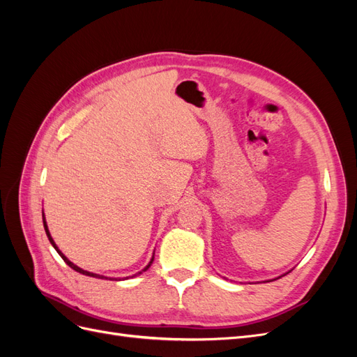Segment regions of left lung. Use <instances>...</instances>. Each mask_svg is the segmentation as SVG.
Returning a JSON list of instances; mask_svg holds the SVG:
<instances>
[{"label": "left lung", "mask_w": 357, "mask_h": 357, "mask_svg": "<svg viewBox=\"0 0 357 357\" xmlns=\"http://www.w3.org/2000/svg\"><path fill=\"white\" fill-rule=\"evenodd\" d=\"M278 278H280V277H278ZM271 282H273V280H271Z\"/></svg>", "instance_id": "8db88e82"}]
</instances>
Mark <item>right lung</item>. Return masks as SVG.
Returning a JSON list of instances; mask_svg holds the SVG:
<instances>
[{
	"label": "right lung",
	"instance_id": "1",
	"mask_svg": "<svg viewBox=\"0 0 357 357\" xmlns=\"http://www.w3.org/2000/svg\"><path fill=\"white\" fill-rule=\"evenodd\" d=\"M43 225H45V231H46V234H47V238H49V241H50V244L53 245V247H55V250L59 253V256L63 259V262H66L70 268H73L74 269V271H77V273H80V274H83V275H89V277H96V278H107V277H104V275H98V274H93V273H89V271H84V269H82V268H79L77 265H74L71 261H68V259H67V256L66 255H63L61 250H59V248H58V245L55 244V241H53V238H52V236H50V232H49V228H47V223H46V219H45V214H43ZM152 262H153V257H152V261H150L149 262V265L143 269V271H139V273H137L135 275H139V274H142V273H144V271H147V269H149V266L150 265H152ZM135 275H132V277H135Z\"/></svg>",
	"mask_w": 357,
	"mask_h": 357
}]
</instances>
